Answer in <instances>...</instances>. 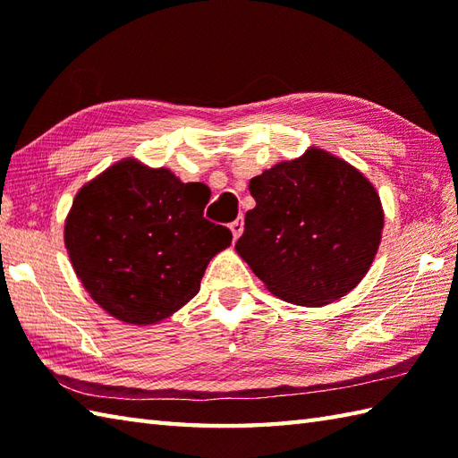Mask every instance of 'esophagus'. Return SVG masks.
I'll return each mask as SVG.
<instances>
[{
	"label": "esophagus",
	"instance_id": "esophagus-1",
	"mask_svg": "<svg viewBox=\"0 0 458 458\" xmlns=\"http://www.w3.org/2000/svg\"><path fill=\"white\" fill-rule=\"evenodd\" d=\"M230 230L232 234H234V240H238L242 236V232H244V218H236L234 222H230Z\"/></svg>",
	"mask_w": 458,
	"mask_h": 458
}]
</instances>
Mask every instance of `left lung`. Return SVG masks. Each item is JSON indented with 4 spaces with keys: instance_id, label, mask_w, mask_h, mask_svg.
Returning <instances> with one entry per match:
<instances>
[{
    "instance_id": "8db88e82",
    "label": "left lung",
    "mask_w": 458,
    "mask_h": 458,
    "mask_svg": "<svg viewBox=\"0 0 458 458\" xmlns=\"http://www.w3.org/2000/svg\"><path fill=\"white\" fill-rule=\"evenodd\" d=\"M238 254L271 293L295 305L333 303L366 276L384 226L377 192L327 151L279 163L250 181Z\"/></svg>"
}]
</instances>
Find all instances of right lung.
<instances>
[{
    "label": "right lung",
    "instance_id": "1",
    "mask_svg": "<svg viewBox=\"0 0 458 458\" xmlns=\"http://www.w3.org/2000/svg\"><path fill=\"white\" fill-rule=\"evenodd\" d=\"M210 191L167 169L115 163L76 194L64 244L102 309L131 325L167 318L200 289L232 232L204 218Z\"/></svg>",
    "mask_w": 458,
    "mask_h": 458
}]
</instances>
